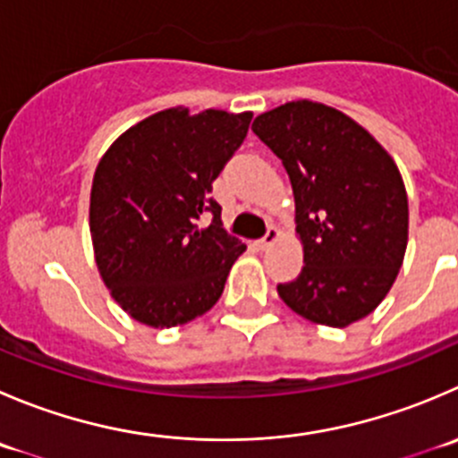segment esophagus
<instances>
[{
  "mask_svg": "<svg viewBox=\"0 0 458 458\" xmlns=\"http://www.w3.org/2000/svg\"><path fill=\"white\" fill-rule=\"evenodd\" d=\"M277 239H279V230L275 228V225H270L268 233H266L264 237H261L259 242H257V246H259V248H270L275 242H277Z\"/></svg>",
  "mask_w": 458,
  "mask_h": 458,
  "instance_id": "34e87169",
  "label": "esophagus"
}]
</instances>
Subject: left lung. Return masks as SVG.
<instances>
[{
  "label": "left lung",
  "instance_id": "left-lung-1",
  "mask_svg": "<svg viewBox=\"0 0 458 458\" xmlns=\"http://www.w3.org/2000/svg\"><path fill=\"white\" fill-rule=\"evenodd\" d=\"M252 131L286 167L304 268L277 293L324 327L367 318L389 293L407 248V192L396 163L356 121L295 100L259 114Z\"/></svg>",
  "mask_w": 458,
  "mask_h": 458
}]
</instances>
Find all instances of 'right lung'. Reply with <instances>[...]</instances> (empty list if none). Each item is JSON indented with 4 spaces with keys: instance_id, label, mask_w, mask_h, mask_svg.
I'll return each mask as SVG.
<instances>
[{
    "instance_id": "add662e5",
    "label": "right lung",
    "mask_w": 458,
    "mask_h": 458,
    "mask_svg": "<svg viewBox=\"0 0 458 458\" xmlns=\"http://www.w3.org/2000/svg\"><path fill=\"white\" fill-rule=\"evenodd\" d=\"M252 114L185 106L158 111L118 136L93 174L89 228L96 266L125 313L154 328L199 318L216 304L246 250L210 199L248 134ZM213 215L203 229L198 221Z\"/></svg>"
}]
</instances>
